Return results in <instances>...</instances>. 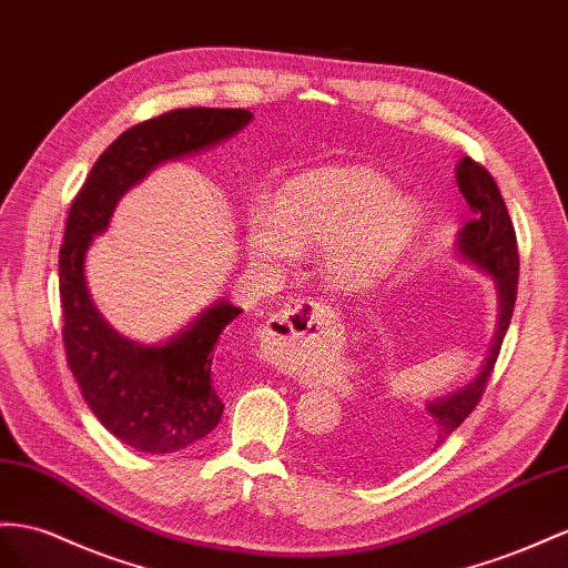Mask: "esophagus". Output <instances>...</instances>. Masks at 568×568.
<instances>
[{
    "label": "esophagus",
    "instance_id": "obj_1",
    "mask_svg": "<svg viewBox=\"0 0 568 568\" xmlns=\"http://www.w3.org/2000/svg\"><path fill=\"white\" fill-rule=\"evenodd\" d=\"M326 310L314 300H295L287 307L268 318L264 333H261V345L268 355L283 357L293 347L316 338V333H324Z\"/></svg>",
    "mask_w": 568,
    "mask_h": 568
}]
</instances>
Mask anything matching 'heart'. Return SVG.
I'll return each instance as SVG.
<instances>
[{"mask_svg":"<svg viewBox=\"0 0 568 568\" xmlns=\"http://www.w3.org/2000/svg\"><path fill=\"white\" fill-rule=\"evenodd\" d=\"M417 225L413 203L367 168H322L290 180L278 201L250 211V246L285 261L324 250V271L343 287L372 285L390 271Z\"/></svg>","mask_w":568,"mask_h":568,"instance_id":"b5f03b06","label":"heart"}]
</instances>
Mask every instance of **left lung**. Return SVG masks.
<instances>
[{"instance_id": "left-lung-1", "label": "left lung", "mask_w": 568, "mask_h": 568, "mask_svg": "<svg viewBox=\"0 0 568 568\" xmlns=\"http://www.w3.org/2000/svg\"><path fill=\"white\" fill-rule=\"evenodd\" d=\"M456 180L460 194L470 203L475 217H470L458 237V252L470 261V264L487 271L497 281L499 293V328L497 338L489 351L483 372L477 379L465 388L456 390L446 398H436L427 403V413L413 419H386L376 417L372 423L353 425L347 434H341L338 439L333 436L322 446V456L336 470L351 475H365L372 470L374 463H410L423 458L439 448L450 432H456L465 417H468L485 388L489 376L497 365L504 336L511 324L514 304L518 295V242L511 215L506 211L504 196L491 174L475 163L473 158H463L456 170Z\"/></svg>"}]
</instances>
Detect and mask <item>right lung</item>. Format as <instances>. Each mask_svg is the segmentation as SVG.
<instances>
[{"instance_id": "obj_1", "label": "right lung", "mask_w": 568, "mask_h": 568, "mask_svg": "<svg viewBox=\"0 0 568 568\" xmlns=\"http://www.w3.org/2000/svg\"><path fill=\"white\" fill-rule=\"evenodd\" d=\"M250 120V110L184 108L139 122L108 145L71 201L60 246L67 365L100 425L143 454L186 448L221 423L225 405L213 384V347L242 310L217 302L170 343L139 345L93 307L85 250L108 227L114 203L158 163L223 141Z\"/></svg>"}]
</instances>
